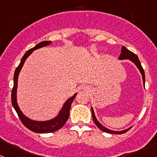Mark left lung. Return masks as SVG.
I'll list each match as a JSON object with an SVG mask.
<instances>
[{
	"instance_id": "1",
	"label": "left lung",
	"mask_w": 157,
	"mask_h": 157,
	"mask_svg": "<svg viewBox=\"0 0 157 157\" xmlns=\"http://www.w3.org/2000/svg\"><path fill=\"white\" fill-rule=\"evenodd\" d=\"M119 59H120V60H122V59H129V60L132 61V62H134V63H135V65L137 66V68L140 69V72H141L142 76H143V82H144V84H145L144 70H143V67H142V65H141V63H140V60H139V58L137 57V55H136V54H134L133 52H130L129 50H128V49L126 48V47H124V46H122V51H121V55H120V56L119 57ZM92 119H93L94 122H95V125L98 126V129H101V130L103 131V132H108V133H113V134H122V133H124V132H127V131L130 129V128H129V129H126V130H123V131L110 130V129H106L105 127H104L102 124H100L99 122H98V121L97 120L96 118H95V113H94V111H93V109H92Z\"/></svg>"
}]
</instances>
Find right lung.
<instances>
[{"instance_id": "1", "label": "right lung", "mask_w": 157, "mask_h": 157, "mask_svg": "<svg viewBox=\"0 0 157 157\" xmlns=\"http://www.w3.org/2000/svg\"><path fill=\"white\" fill-rule=\"evenodd\" d=\"M49 44H51L50 41H41V42H40L39 44L35 45L34 48L27 51L26 53H25V55H24L23 57H22L20 64H19L18 66L16 68L15 71H14V86H13L12 92H11V102H12V105L14 108V109H15L17 114L18 115V117L19 119H20V120L21 121L23 125H25L28 129H30V130L32 131V132H38V133H42V132L43 133L53 132L60 129L65 124V122H67L68 117H69V111L70 108H71V102H73V100H74L76 95H77V93H75L72 97H71V98H68V99L67 100L66 102H65V103L64 104L63 107H62V110H61V112L59 113V114L57 116V117H55V119H52V120L45 121V122H36V121L31 120V119H29L28 118H27L26 116H25V115L21 113V111L20 109H19L17 103V100H16L17 78H18L19 72H20L22 66H23L26 59L31 53H32L33 51L36 50V49L38 48H40L41 47H44V46L48 45Z\"/></svg>"}]
</instances>
